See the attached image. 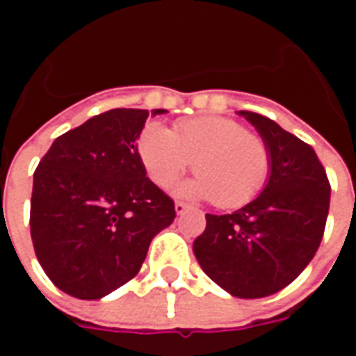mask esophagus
<instances>
[{
	"instance_id": "34e87169",
	"label": "esophagus",
	"mask_w": 356,
	"mask_h": 356,
	"mask_svg": "<svg viewBox=\"0 0 356 356\" xmlns=\"http://www.w3.org/2000/svg\"><path fill=\"white\" fill-rule=\"evenodd\" d=\"M188 208H191V206L185 204V202H175V213H177V216H183Z\"/></svg>"
}]
</instances>
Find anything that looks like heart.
<instances>
[{"instance_id":"1","label":"heart","mask_w":356,"mask_h":356,"mask_svg":"<svg viewBox=\"0 0 356 356\" xmlns=\"http://www.w3.org/2000/svg\"><path fill=\"white\" fill-rule=\"evenodd\" d=\"M137 150L148 177L162 188L193 162L198 177L183 185L181 193L211 198L223 209L254 200L270 173L267 143L231 118H188L173 131L150 122L140 131Z\"/></svg>"}]
</instances>
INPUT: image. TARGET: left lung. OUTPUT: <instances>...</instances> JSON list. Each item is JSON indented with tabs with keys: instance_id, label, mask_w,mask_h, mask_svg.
Segmentation results:
<instances>
[{
	"instance_id": "left-lung-1",
	"label": "left lung",
	"mask_w": 356,
	"mask_h": 356,
	"mask_svg": "<svg viewBox=\"0 0 356 356\" xmlns=\"http://www.w3.org/2000/svg\"><path fill=\"white\" fill-rule=\"evenodd\" d=\"M270 150L263 193L227 216L206 213L194 240L202 270L234 298L255 299L293 282L321 246L330 209V183L307 143L268 118L240 110Z\"/></svg>"
}]
</instances>
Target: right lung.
I'll list each match as a JSON object with an SVG mask.
<instances>
[{"label": "right lung", "mask_w": 356, "mask_h": 356, "mask_svg": "<svg viewBox=\"0 0 356 356\" xmlns=\"http://www.w3.org/2000/svg\"><path fill=\"white\" fill-rule=\"evenodd\" d=\"M165 110H152V116ZM148 110L114 108L55 139L34 171L30 234L58 290L101 299L139 273L175 204L147 177L137 139Z\"/></svg>", "instance_id": "obj_1"}]
</instances>
